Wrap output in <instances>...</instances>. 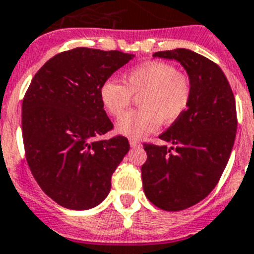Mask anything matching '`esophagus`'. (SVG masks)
Here are the masks:
<instances>
[{
	"label": "esophagus",
	"mask_w": 254,
	"mask_h": 254,
	"mask_svg": "<svg viewBox=\"0 0 254 254\" xmlns=\"http://www.w3.org/2000/svg\"><path fill=\"white\" fill-rule=\"evenodd\" d=\"M129 143H130L131 147H140V146H142V143H140L138 139H135V138H129Z\"/></svg>",
	"instance_id": "34e87169"
}]
</instances>
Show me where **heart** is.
Instances as JSON below:
<instances>
[{
  "instance_id": "1",
  "label": "heart",
  "mask_w": 254,
  "mask_h": 254,
  "mask_svg": "<svg viewBox=\"0 0 254 254\" xmlns=\"http://www.w3.org/2000/svg\"><path fill=\"white\" fill-rule=\"evenodd\" d=\"M138 98V110L124 115L117 121L119 133L131 138L144 137L159 127L172 124L187 111L192 98V84L174 65L150 62L134 67L124 76V85L108 78L99 87L104 110L119 117Z\"/></svg>"
}]
</instances>
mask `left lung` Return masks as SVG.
<instances>
[{"label":"left lung","instance_id":"1","mask_svg":"<svg viewBox=\"0 0 254 254\" xmlns=\"http://www.w3.org/2000/svg\"><path fill=\"white\" fill-rule=\"evenodd\" d=\"M153 57L180 62L192 84L187 111L159 137L173 146L143 143L140 168L147 199L178 212L205 199L222 176L238 127L235 98L222 69L203 55L176 49Z\"/></svg>","mask_w":254,"mask_h":254}]
</instances>
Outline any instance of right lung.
Listing matches in <instances>:
<instances>
[{
	"label": "right lung",
	"instance_id": "right-lung-1",
	"mask_svg": "<svg viewBox=\"0 0 254 254\" xmlns=\"http://www.w3.org/2000/svg\"><path fill=\"white\" fill-rule=\"evenodd\" d=\"M131 54L76 48L49 59L32 78L22 106L25 159L36 182L63 208L90 209L111 190L130 146L114 129L99 87Z\"/></svg>",
	"mask_w": 254,
	"mask_h": 254
}]
</instances>
